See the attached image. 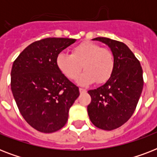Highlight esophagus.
<instances>
[{
  "instance_id": "esophagus-1",
  "label": "esophagus",
  "mask_w": 157,
  "mask_h": 157,
  "mask_svg": "<svg viewBox=\"0 0 157 157\" xmlns=\"http://www.w3.org/2000/svg\"><path fill=\"white\" fill-rule=\"evenodd\" d=\"M79 91H80V93L81 94H83V93H86V90L85 89H82V88H80L79 89Z\"/></svg>"
}]
</instances>
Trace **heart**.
Here are the masks:
<instances>
[{"label":"heart","instance_id":"b5f03b06","mask_svg":"<svg viewBox=\"0 0 157 157\" xmlns=\"http://www.w3.org/2000/svg\"><path fill=\"white\" fill-rule=\"evenodd\" d=\"M56 65L67 78L76 80L81 73L82 65L86 70L78 83L87 86L97 81L106 83L112 76L115 68L113 53L97 43L83 41L71 50V54L60 53L57 56Z\"/></svg>","mask_w":157,"mask_h":157}]
</instances>
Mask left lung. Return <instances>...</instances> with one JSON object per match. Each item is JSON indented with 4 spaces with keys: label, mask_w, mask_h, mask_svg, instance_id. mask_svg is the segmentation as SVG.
Segmentation results:
<instances>
[{
    "label": "left lung",
    "mask_w": 157,
    "mask_h": 157,
    "mask_svg": "<svg viewBox=\"0 0 157 157\" xmlns=\"http://www.w3.org/2000/svg\"><path fill=\"white\" fill-rule=\"evenodd\" d=\"M110 47L115 59L111 78L96 90L88 91L91 102L87 107L91 122L104 130L124 124L132 117L144 87L143 69L139 59L125 44L107 37H97Z\"/></svg>",
    "instance_id": "8db88e82"
}]
</instances>
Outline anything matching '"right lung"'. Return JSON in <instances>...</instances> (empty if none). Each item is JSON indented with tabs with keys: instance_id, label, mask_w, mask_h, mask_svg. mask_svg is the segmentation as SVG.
<instances>
[{
	"instance_id": "right-lung-1",
	"label": "right lung",
	"mask_w": 157,
	"mask_h": 157,
	"mask_svg": "<svg viewBox=\"0 0 157 157\" xmlns=\"http://www.w3.org/2000/svg\"><path fill=\"white\" fill-rule=\"evenodd\" d=\"M76 41L49 37L32 43L14 60L11 90L26 121L38 131L53 133L65 125L79 88L56 65L59 53Z\"/></svg>"
}]
</instances>
